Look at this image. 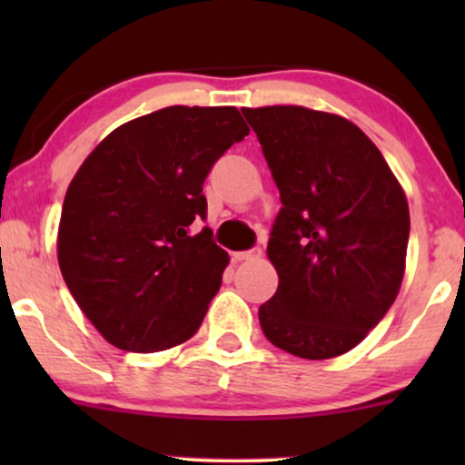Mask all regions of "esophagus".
I'll list each match as a JSON object with an SVG mask.
<instances>
[{"label": "esophagus", "instance_id": "34e87169", "mask_svg": "<svg viewBox=\"0 0 465 465\" xmlns=\"http://www.w3.org/2000/svg\"><path fill=\"white\" fill-rule=\"evenodd\" d=\"M260 255H262V251L260 249L236 251V253H233V260H236V262H242V260H255V258H260Z\"/></svg>", "mask_w": 465, "mask_h": 465}]
</instances>
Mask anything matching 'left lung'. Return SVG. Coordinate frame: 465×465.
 I'll return each mask as SVG.
<instances>
[{
    "instance_id": "1",
    "label": "left lung",
    "mask_w": 465,
    "mask_h": 465,
    "mask_svg": "<svg viewBox=\"0 0 465 465\" xmlns=\"http://www.w3.org/2000/svg\"><path fill=\"white\" fill-rule=\"evenodd\" d=\"M280 190L269 260L280 275L258 311L275 348L345 354L381 323L402 284L409 205L381 151L345 117L242 109Z\"/></svg>"
}]
</instances>
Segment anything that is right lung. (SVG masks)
Returning <instances> with one entry per match:
<instances>
[{
    "mask_svg": "<svg viewBox=\"0 0 465 465\" xmlns=\"http://www.w3.org/2000/svg\"><path fill=\"white\" fill-rule=\"evenodd\" d=\"M249 126L236 106H165L115 129L69 183L58 266L87 319L115 348L168 350L194 336L227 253L203 183Z\"/></svg>",
    "mask_w": 465,
    "mask_h": 465,
    "instance_id": "add662e5",
    "label": "right lung"
}]
</instances>
